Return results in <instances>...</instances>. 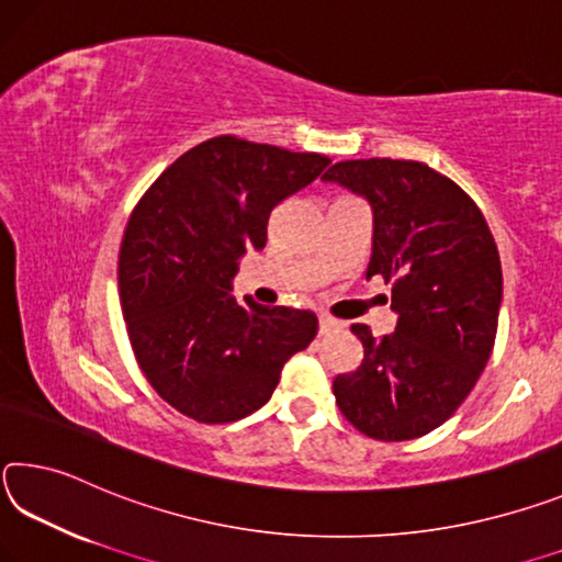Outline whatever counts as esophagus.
I'll return each instance as SVG.
<instances>
[{
	"label": "esophagus",
	"instance_id": "esophagus-1",
	"mask_svg": "<svg viewBox=\"0 0 562 562\" xmlns=\"http://www.w3.org/2000/svg\"><path fill=\"white\" fill-rule=\"evenodd\" d=\"M338 326H341V324H338L336 318H330V316H326V314L318 316V334H321V336L330 334V330H336Z\"/></svg>",
	"mask_w": 562,
	"mask_h": 562
}]
</instances>
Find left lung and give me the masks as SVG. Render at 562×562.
I'll list each match as a JSON object with an SVG mask.
<instances>
[{
	"label": "left lung",
	"mask_w": 562,
	"mask_h": 562,
	"mask_svg": "<svg viewBox=\"0 0 562 562\" xmlns=\"http://www.w3.org/2000/svg\"><path fill=\"white\" fill-rule=\"evenodd\" d=\"M373 209L366 276H383L398 324L373 338L351 330L363 361L334 379L346 420L375 440H411L446 423L493 353L503 271L475 201L420 161L351 159L324 173Z\"/></svg>",
	"instance_id": "left-lung-1"
}]
</instances>
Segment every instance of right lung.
Listing matches in <instances>:
<instances>
[{
    "instance_id": "add662e5",
    "label": "right lung",
    "mask_w": 562,
    "mask_h": 562,
    "mask_svg": "<svg viewBox=\"0 0 562 562\" xmlns=\"http://www.w3.org/2000/svg\"><path fill=\"white\" fill-rule=\"evenodd\" d=\"M330 164L238 136L181 154L128 216L119 299L136 363L169 406L232 423L271 398L281 368L314 341L311 311L232 296L238 261L266 246L271 211Z\"/></svg>"
}]
</instances>
